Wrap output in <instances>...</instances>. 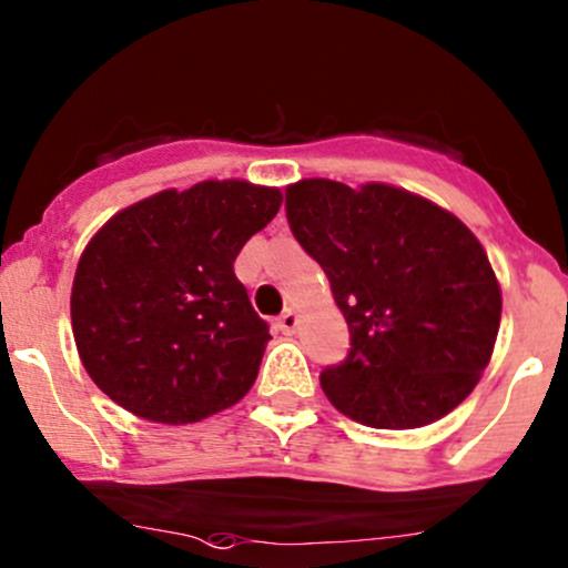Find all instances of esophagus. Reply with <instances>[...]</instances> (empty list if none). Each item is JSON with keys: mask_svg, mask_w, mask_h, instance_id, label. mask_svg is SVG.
<instances>
[{"mask_svg": "<svg viewBox=\"0 0 568 568\" xmlns=\"http://www.w3.org/2000/svg\"><path fill=\"white\" fill-rule=\"evenodd\" d=\"M277 326L285 334H294L296 326H300V315H296V310H285V313L277 318Z\"/></svg>", "mask_w": 568, "mask_h": 568, "instance_id": "1", "label": "esophagus"}]
</instances>
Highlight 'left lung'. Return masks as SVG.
I'll use <instances>...</instances> for the list:
<instances>
[{
	"label": "left lung",
	"mask_w": 568,
	"mask_h": 568,
	"mask_svg": "<svg viewBox=\"0 0 568 568\" xmlns=\"http://www.w3.org/2000/svg\"><path fill=\"white\" fill-rule=\"evenodd\" d=\"M296 242L326 272L351 332L321 373L337 410L414 429L457 408L493 356L500 288L485 247L446 209L408 190L302 179L285 190Z\"/></svg>",
	"instance_id": "obj_1"
}]
</instances>
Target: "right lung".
Listing matches in <instances>:
<instances>
[{"mask_svg": "<svg viewBox=\"0 0 568 568\" xmlns=\"http://www.w3.org/2000/svg\"><path fill=\"white\" fill-rule=\"evenodd\" d=\"M280 204V190L229 179L113 214L83 250L70 296L100 392L160 425L201 422L250 392L272 334L234 261Z\"/></svg>", "mask_w": 568, "mask_h": 568, "instance_id": "1", "label": "right lung"}]
</instances>
